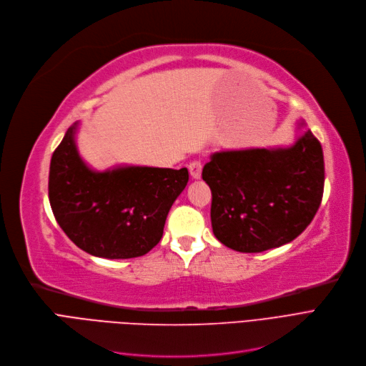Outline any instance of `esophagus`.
Returning <instances> with one entry per match:
<instances>
[{"mask_svg":"<svg viewBox=\"0 0 366 366\" xmlns=\"http://www.w3.org/2000/svg\"><path fill=\"white\" fill-rule=\"evenodd\" d=\"M201 171H202V162L201 161H194L189 164V172L192 179H199L201 177Z\"/></svg>","mask_w":366,"mask_h":366,"instance_id":"esophagus-1","label":"esophagus"}]
</instances>
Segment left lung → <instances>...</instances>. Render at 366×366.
I'll use <instances>...</instances> for the list:
<instances>
[{
  "label": "left lung",
  "mask_w": 366,
  "mask_h": 366,
  "mask_svg": "<svg viewBox=\"0 0 366 366\" xmlns=\"http://www.w3.org/2000/svg\"><path fill=\"white\" fill-rule=\"evenodd\" d=\"M202 179L212 189L216 238L232 250L259 253L287 244L316 216L323 150L307 129L290 147L214 153Z\"/></svg>",
  "instance_id": "8db88e82"
}]
</instances>
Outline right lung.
Instances as JSON below:
<instances>
[{"label":"right lung","mask_w":366,"mask_h":366,"mask_svg":"<svg viewBox=\"0 0 366 366\" xmlns=\"http://www.w3.org/2000/svg\"><path fill=\"white\" fill-rule=\"evenodd\" d=\"M68 128L51 154L49 201L62 231L92 256L129 259L162 238L172 202L189 182L186 168L122 167L97 172L79 156Z\"/></svg>","instance_id":"1"}]
</instances>
